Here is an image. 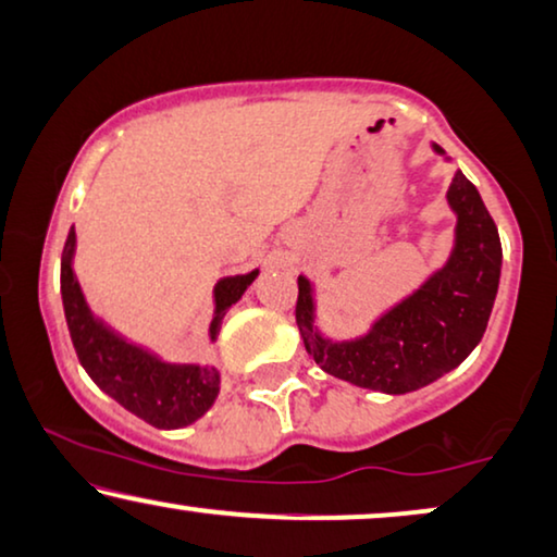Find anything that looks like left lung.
Masks as SVG:
<instances>
[{
	"label": "left lung",
	"instance_id": "left-lung-1",
	"mask_svg": "<svg viewBox=\"0 0 557 557\" xmlns=\"http://www.w3.org/2000/svg\"><path fill=\"white\" fill-rule=\"evenodd\" d=\"M435 154L450 162L441 145ZM446 201L456 216L446 262L354 338H331L318 325L313 280L298 277V321L306 351L325 374L356 387L407 395L454 372L479 346L502 277V242L476 185L456 170Z\"/></svg>",
	"mask_w": 557,
	"mask_h": 557
}]
</instances>
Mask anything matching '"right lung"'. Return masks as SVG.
<instances>
[{
  "label": "right lung",
  "instance_id": "right-lung-1",
  "mask_svg": "<svg viewBox=\"0 0 557 557\" xmlns=\"http://www.w3.org/2000/svg\"><path fill=\"white\" fill-rule=\"evenodd\" d=\"M73 259H76V228L71 226L61 257V298L73 348L96 387L116 399L124 410L160 430H177L203 418L219 397V369L211 364L168 361L152 348L135 344L111 329L88 306ZM257 274L259 270L232 274L213 285V318L209 325L211 344L219 338L226 310L242 300Z\"/></svg>",
  "mask_w": 557,
  "mask_h": 557
}]
</instances>
